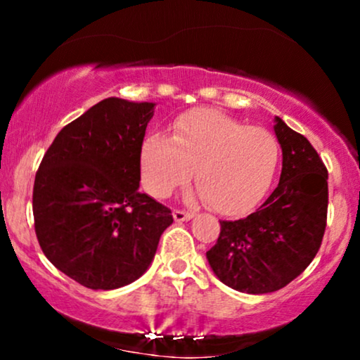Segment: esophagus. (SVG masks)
Segmentation results:
<instances>
[{"mask_svg":"<svg viewBox=\"0 0 360 360\" xmlns=\"http://www.w3.org/2000/svg\"><path fill=\"white\" fill-rule=\"evenodd\" d=\"M174 220L176 221H188L194 217L193 212H184V210H174Z\"/></svg>","mask_w":360,"mask_h":360,"instance_id":"obj_1","label":"esophagus"}]
</instances>
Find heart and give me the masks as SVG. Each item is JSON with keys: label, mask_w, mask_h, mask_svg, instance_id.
Returning <instances> with one entry per match:
<instances>
[{"label": "heart", "mask_w": 360, "mask_h": 360, "mask_svg": "<svg viewBox=\"0 0 360 360\" xmlns=\"http://www.w3.org/2000/svg\"><path fill=\"white\" fill-rule=\"evenodd\" d=\"M142 179L148 193L166 198L194 174L210 208L240 214L271 188L279 143L271 131L247 127L220 111L194 110L174 123L169 139L152 134L142 146Z\"/></svg>", "instance_id": "b5f03b06"}]
</instances>
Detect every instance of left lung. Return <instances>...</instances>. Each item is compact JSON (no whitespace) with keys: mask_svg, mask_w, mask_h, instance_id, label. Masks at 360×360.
<instances>
[{"mask_svg":"<svg viewBox=\"0 0 360 360\" xmlns=\"http://www.w3.org/2000/svg\"><path fill=\"white\" fill-rule=\"evenodd\" d=\"M283 148L278 188L247 218L220 221L218 240L206 252L226 286L266 295L291 283L315 259L326 226L328 171L307 137L276 117Z\"/></svg>","mask_w":360,"mask_h":360,"instance_id":"left-lung-1","label":"left lung"}]
</instances>
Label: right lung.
Here are the masks:
<instances>
[{
	"label": "right lung",
	"mask_w": 360,
	"mask_h": 360,
	"mask_svg": "<svg viewBox=\"0 0 360 360\" xmlns=\"http://www.w3.org/2000/svg\"><path fill=\"white\" fill-rule=\"evenodd\" d=\"M154 103L106 98L65 125L34 184L35 233L45 257L89 289L139 279L171 225L167 206L139 191Z\"/></svg>",
	"instance_id": "add662e5"
}]
</instances>
